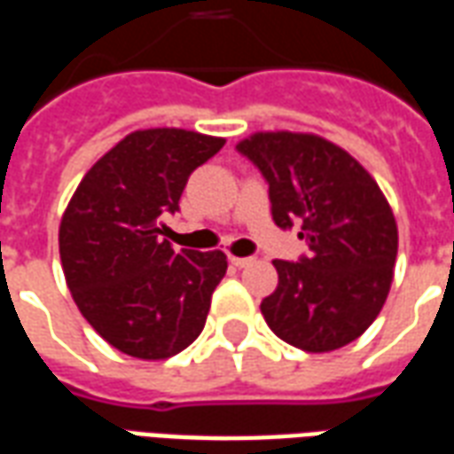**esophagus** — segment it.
<instances>
[{
    "instance_id": "1",
    "label": "esophagus",
    "mask_w": 454,
    "mask_h": 454,
    "mask_svg": "<svg viewBox=\"0 0 454 454\" xmlns=\"http://www.w3.org/2000/svg\"><path fill=\"white\" fill-rule=\"evenodd\" d=\"M228 262L233 267H247L255 262V257H238V255H228Z\"/></svg>"
}]
</instances>
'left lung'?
Masks as SVG:
<instances>
[{"label":"left lung","mask_w":454,"mask_h":454,"mask_svg":"<svg viewBox=\"0 0 454 454\" xmlns=\"http://www.w3.org/2000/svg\"><path fill=\"white\" fill-rule=\"evenodd\" d=\"M270 184L272 218H301L309 255L275 260L279 285L262 299L267 325L306 352L357 340L380 316L399 250L396 218L367 169L314 133L257 130L238 143Z\"/></svg>","instance_id":"1"}]
</instances>
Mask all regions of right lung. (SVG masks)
I'll return each instance as SVG.
<instances>
[{"instance_id":"obj_1","label":"right lung","mask_w":454,"mask_h":454,"mask_svg":"<svg viewBox=\"0 0 454 454\" xmlns=\"http://www.w3.org/2000/svg\"><path fill=\"white\" fill-rule=\"evenodd\" d=\"M223 143L184 129L133 130L94 162L65 208L58 243L67 289L123 355L168 360L204 331L228 260L221 250H172L162 218Z\"/></svg>"}]
</instances>
